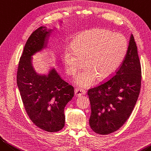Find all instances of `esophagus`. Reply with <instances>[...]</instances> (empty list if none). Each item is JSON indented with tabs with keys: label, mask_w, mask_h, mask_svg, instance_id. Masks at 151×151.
<instances>
[{
	"label": "esophagus",
	"mask_w": 151,
	"mask_h": 151,
	"mask_svg": "<svg viewBox=\"0 0 151 151\" xmlns=\"http://www.w3.org/2000/svg\"><path fill=\"white\" fill-rule=\"evenodd\" d=\"M86 93V90L82 88H76L75 89V96H81L84 95Z\"/></svg>",
	"instance_id": "esophagus-1"
}]
</instances>
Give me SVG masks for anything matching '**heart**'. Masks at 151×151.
<instances>
[{
	"instance_id": "heart-1",
	"label": "heart",
	"mask_w": 151,
	"mask_h": 151,
	"mask_svg": "<svg viewBox=\"0 0 151 151\" xmlns=\"http://www.w3.org/2000/svg\"><path fill=\"white\" fill-rule=\"evenodd\" d=\"M127 42L120 34L96 29L79 35L72 46L63 51L66 73L73 76L84 61L85 66L76 78L82 88L92 84L95 79L102 81L112 75L124 60Z\"/></svg>"
}]
</instances>
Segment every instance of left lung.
<instances>
[{
    "mask_svg": "<svg viewBox=\"0 0 151 151\" xmlns=\"http://www.w3.org/2000/svg\"><path fill=\"white\" fill-rule=\"evenodd\" d=\"M141 87V65L134 36L116 74L88 92L91 105L89 120L93 132L109 134L124 124L134 109Z\"/></svg>",
    "mask_w": 151,
    "mask_h": 151,
    "instance_id": "obj_1",
    "label": "left lung"
}]
</instances>
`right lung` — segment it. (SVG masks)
I'll use <instances>...</instances> for the list:
<instances>
[{"instance_id": "add662e5", "label": "right lung", "mask_w": 151, "mask_h": 151, "mask_svg": "<svg viewBox=\"0 0 151 151\" xmlns=\"http://www.w3.org/2000/svg\"><path fill=\"white\" fill-rule=\"evenodd\" d=\"M52 31L40 27L33 32L24 45L17 75V86L29 117L37 127L49 132L64 127V108L74 95L73 86L63 80L55 69L48 75H39L32 66V56L45 47Z\"/></svg>"}]
</instances>
